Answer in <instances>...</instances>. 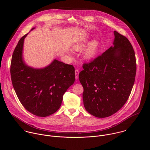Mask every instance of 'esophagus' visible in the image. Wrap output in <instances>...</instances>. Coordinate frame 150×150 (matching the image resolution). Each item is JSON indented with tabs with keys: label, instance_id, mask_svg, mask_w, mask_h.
Wrapping results in <instances>:
<instances>
[{
	"label": "esophagus",
	"instance_id": "34e87169",
	"mask_svg": "<svg viewBox=\"0 0 150 150\" xmlns=\"http://www.w3.org/2000/svg\"><path fill=\"white\" fill-rule=\"evenodd\" d=\"M75 78L77 79L78 78V75H79V71L78 69H76L75 71Z\"/></svg>",
	"mask_w": 150,
	"mask_h": 150
}]
</instances>
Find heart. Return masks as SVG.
Masks as SVG:
<instances>
[{
  "mask_svg": "<svg viewBox=\"0 0 150 150\" xmlns=\"http://www.w3.org/2000/svg\"><path fill=\"white\" fill-rule=\"evenodd\" d=\"M88 38V35H84L82 37L73 45V49L75 50L80 51L87 45ZM98 47V42L97 40H94L90 42L88 46L85 48L83 52V59L85 60H90L93 58L95 56L97 51Z\"/></svg>",
  "mask_w": 150,
  "mask_h": 150,
  "instance_id": "obj_1",
  "label": "heart"
}]
</instances>
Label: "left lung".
I'll return each instance as SVG.
<instances>
[{
    "instance_id": "1",
    "label": "left lung",
    "mask_w": 150,
    "mask_h": 150,
    "mask_svg": "<svg viewBox=\"0 0 150 150\" xmlns=\"http://www.w3.org/2000/svg\"><path fill=\"white\" fill-rule=\"evenodd\" d=\"M113 46L89 63H84L79 79L83 88L85 109L100 118L119 110L134 86L137 63L128 39L114 31Z\"/></svg>"
}]
</instances>
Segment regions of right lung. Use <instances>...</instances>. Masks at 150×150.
<instances>
[{
	"mask_svg": "<svg viewBox=\"0 0 150 150\" xmlns=\"http://www.w3.org/2000/svg\"><path fill=\"white\" fill-rule=\"evenodd\" d=\"M27 35L19 40L12 54V83L26 110L37 116L46 117L60 108L63 94L75 82V68L56 59L44 68L28 66L23 57L24 41Z\"/></svg>",
	"mask_w": 150,
	"mask_h": 150,
	"instance_id": "right-lung-1",
	"label": "right lung"
}]
</instances>
